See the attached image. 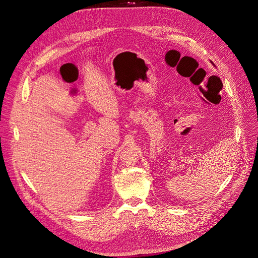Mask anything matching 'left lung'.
<instances>
[{"label": "left lung", "instance_id": "8db88e82", "mask_svg": "<svg viewBox=\"0 0 258 258\" xmlns=\"http://www.w3.org/2000/svg\"><path fill=\"white\" fill-rule=\"evenodd\" d=\"M211 63H212V61H211ZM212 64H213V63H212Z\"/></svg>", "mask_w": 258, "mask_h": 258}]
</instances>
